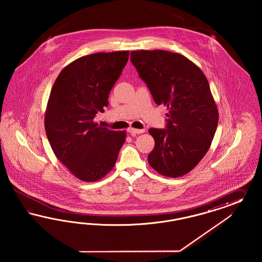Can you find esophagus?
Returning a JSON list of instances; mask_svg holds the SVG:
<instances>
[{"label":"esophagus","instance_id":"esophagus-1","mask_svg":"<svg viewBox=\"0 0 262 262\" xmlns=\"http://www.w3.org/2000/svg\"><path fill=\"white\" fill-rule=\"evenodd\" d=\"M127 130H128V133H129L130 135H140V134L145 133V129H144V128H142V129H139V128H134V127H129Z\"/></svg>","mask_w":262,"mask_h":262}]
</instances>
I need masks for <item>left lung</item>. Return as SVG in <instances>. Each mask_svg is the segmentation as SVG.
Listing matches in <instances>:
<instances>
[{
	"label": "left lung",
	"instance_id": "obj_1",
	"mask_svg": "<svg viewBox=\"0 0 262 262\" xmlns=\"http://www.w3.org/2000/svg\"><path fill=\"white\" fill-rule=\"evenodd\" d=\"M130 60L155 103L169 111L166 129H149L150 166L174 179L189 173L210 148L219 118L205 74L187 57L163 50L132 51Z\"/></svg>",
	"mask_w": 262,
	"mask_h": 262
}]
</instances>
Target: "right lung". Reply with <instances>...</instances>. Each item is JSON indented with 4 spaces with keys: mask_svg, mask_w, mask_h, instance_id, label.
I'll return each instance as SVG.
<instances>
[{
    "mask_svg": "<svg viewBox=\"0 0 262 262\" xmlns=\"http://www.w3.org/2000/svg\"><path fill=\"white\" fill-rule=\"evenodd\" d=\"M128 51L96 53L65 66L51 90L45 112L48 140L57 159L80 181L93 183L112 170L126 130L93 119L128 60Z\"/></svg>",
    "mask_w": 262,
    "mask_h": 262,
    "instance_id": "right-lung-1",
    "label": "right lung"
}]
</instances>
